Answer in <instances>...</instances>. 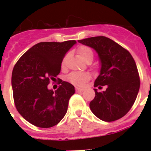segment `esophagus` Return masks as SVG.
Masks as SVG:
<instances>
[{
    "mask_svg": "<svg viewBox=\"0 0 151 151\" xmlns=\"http://www.w3.org/2000/svg\"><path fill=\"white\" fill-rule=\"evenodd\" d=\"M76 91L77 92L83 91L84 88H79V87H76Z\"/></svg>",
    "mask_w": 151,
    "mask_h": 151,
    "instance_id": "esophagus-1",
    "label": "esophagus"
}]
</instances>
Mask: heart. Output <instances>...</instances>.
<instances>
[{
  "mask_svg": "<svg viewBox=\"0 0 151 151\" xmlns=\"http://www.w3.org/2000/svg\"><path fill=\"white\" fill-rule=\"evenodd\" d=\"M78 55L83 60L86 61L89 59L93 60L94 54L91 49L87 46H80L77 50ZM65 60L63 61L62 66H64ZM90 78V76L88 73H78V72H73L71 73L67 76V80L70 83L76 85H82L85 82L88 81Z\"/></svg>",
  "mask_w": 151,
  "mask_h": 151,
  "instance_id": "obj_1",
  "label": "heart"
}]
</instances>
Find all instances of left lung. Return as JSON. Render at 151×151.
<instances>
[{
    "label": "left lung",
    "mask_w": 151,
    "mask_h": 151,
    "mask_svg": "<svg viewBox=\"0 0 151 151\" xmlns=\"http://www.w3.org/2000/svg\"><path fill=\"white\" fill-rule=\"evenodd\" d=\"M97 52L101 63L100 74L94 87L106 89L98 92L90 102V109L94 115L105 122L122 118L134 104L140 88V78L132 56L114 41L104 36L78 40Z\"/></svg>",
    "instance_id": "obj_1"
}]
</instances>
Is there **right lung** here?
I'll use <instances>...</instances> for the list:
<instances>
[{
  "mask_svg": "<svg viewBox=\"0 0 151 151\" xmlns=\"http://www.w3.org/2000/svg\"><path fill=\"white\" fill-rule=\"evenodd\" d=\"M75 44V40L36 44L13 67L11 83L16 108L26 120L37 127H53L67 112L74 86L61 80L60 87L54 91L47 85L50 80H56L63 57Z\"/></svg>",
  "mask_w": 151,
  "mask_h": 151,
  "instance_id": "1",
  "label": "right lung"
}]
</instances>
